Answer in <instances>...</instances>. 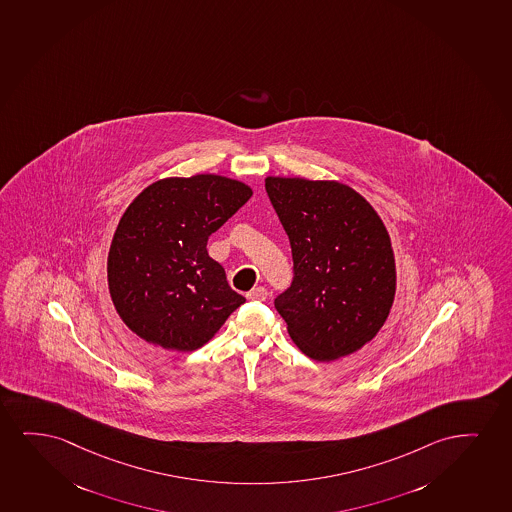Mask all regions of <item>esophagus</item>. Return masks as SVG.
Instances as JSON below:
<instances>
[{
	"label": "esophagus",
	"instance_id": "obj_1",
	"mask_svg": "<svg viewBox=\"0 0 512 512\" xmlns=\"http://www.w3.org/2000/svg\"><path fill=\"white\" fill-rule=\"evenodd\" d=\"M246 299L248 300H266L267 299V290L264 286H255L253 290L246 293Z\"/></svg>",
	"mask_w": 512,
	"mask_h": 512
}]
</instances>
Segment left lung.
<instances>
[{
  "label": "left lung",
  "instance_id": "left-lung-1",
  "mask_svg": "<svg viewBox=\"0 0 512 512\" xmlns=\"http://www.w3.org/2000/svg\"><path fill=\"white\" fill-rule=\"evenodd\" d=\"M266 191L292 246V285L274 300L290 337L316 361L358 351L384 325L396 292L382 220L339 182L267 177Z\"/></svg>",
  "mask_w": 512,
  "mask_h": 512
}]
</instances>
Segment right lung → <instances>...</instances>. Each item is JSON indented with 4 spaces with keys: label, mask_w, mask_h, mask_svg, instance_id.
Listing matches in <instances>:
<instances>
[{
    "label": "right lung",
    "mask_w": 512,
    "mask_h": 512,
    "mask_svg": "<svg viewBox=\"0 0 512 512\" xmlns=\"http://www.w3.org/2000/svg\"><path fill=\"white\" fill-rule=\"evenodd\" d=\"M252 198L220 175L163 179L146 187L114 233L107 281L114 307L140 339L194 351L245 304L208 255V236Z\"/></svg>",
    "instance_id": "add662e5"
}]
</instances>
